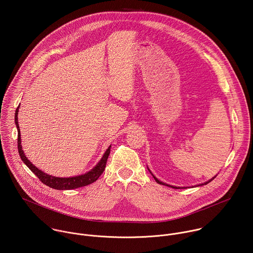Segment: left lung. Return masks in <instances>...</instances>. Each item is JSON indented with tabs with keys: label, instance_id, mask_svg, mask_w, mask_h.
Instances as JSON below:
<instances>
[{
	"label": "left lung",
	"instance_id": "1",
	"mask_svg": "<svg viewBox=\"0 0 253 253\" xmlns=\"http://www.w3.org/2000/svg\"><path fill=\"white\" fill-rule=\"evenodd\" d=\"M147 169H148V170H149V172H150V173H151V174H152V176H153V177H154V179H155V181H156V182H157V183H159V184H161V185H166V186H169V187H172V188H187V187H177V186H172V185H169V184H166V183H164V182H162V181H160V180H159V179H158V178H156V177H155V176H154V175H153V173H152V172H151V171H150V169H149V168H148V167H147ZM216 176H217V174H216V175H215V176H214V177H212V178H211V179H209V180H208V181H206V182H204V183H201V184H198V185H196V187H197V186H202V185H206V184H208V183H209V182H210V181H212V180H213V179H214V178H215V177H216ZM192 187H193V186H192Z\"/></svg>",
	"mask_w": 253,
	"mask_h": 253
}]
</instances>
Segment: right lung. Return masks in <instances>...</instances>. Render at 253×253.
<instances>
[{"instance_id":"1","label":"right lung","mask_w":253,"mask_h":253,"mask_svg":"<svg viewBox=\"0 0 253 253\" xmlns=\"http://www.w3.org/2000/svg\"><path fill=\"white\" fill-rule=\"evenodd\" d=\"M19 108H20V106L17 108L16 113H15V123H16V127H17V130H18V150H19V154H20V157H21L22 161L29 167V169L36 176H37L41 180V181L44 184H46L47 186H49L51 188L57 189V190H70V189H75V188H79V187L89 185V184L96 181V180L100 177V175L103 173V171L105 170L108 156H109V154H110L111 145L108 147V149L103 154L101 160L95 165V167H93V169H91L90 171H88L84 174L77 175V176H72V177H56V176L49 175V174L45 173L44 171L40 170L39 168L36 167L26 157V155L23 151V147H22V144H21V142H22L21 132H20V126H19V121H18Z\"/></svg>"}]
</instances>
